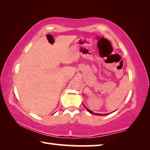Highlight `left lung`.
I'll list each match as a JSON object with an SVG mask.
<instances>
[{
  "label": "left lung",
  "mask_w": 150,
  "mask_h": 150,
  "mask_svg": "<svg viewBox=\"0 0 150 150\" xmlns=\"http://www.w3.org/2000/svg\"><path fill=\"white\" fill-rule=\"evenodd\" d=\"M84 106L85 107V108L87 109V110L88 111V112H90L91 114H93V115H96V116H105V115H108V114H98V113H94L93 111H91V110H89V109L88 108H87V107H86V106L84 105ZM115 112V111H114Z\"/></svg>",
  "instance_id": "obj_1"
}]
</instances>
